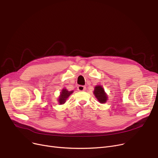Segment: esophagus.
Returning a JSON list of instances; mask_svg holds the SVG:
<instances>
[{
	"label": "esophagus",
	"instance_id": "34e87169",
	"mask_svg": "<svg viewBox=\"0 0 158 158\" xmlns=\"http://www.w3.org/2000/svg\"><path fill=\"white\" fill-rule=\"evenodd\" d=\"M77 89H78L79 91H85V90H86V86H82V85H79V86H78V87H77Z\"/></svg>",
	"mask_w": 158,
	"mask_h": 158
}]
</instances>
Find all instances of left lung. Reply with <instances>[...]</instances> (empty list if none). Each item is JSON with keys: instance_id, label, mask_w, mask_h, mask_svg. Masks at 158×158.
Returning a JSON list of instances; mask_svg holds the SVG:
<instances>
[{"instance_id": "left-lung-1", "label": "left lung", "mask_w": 158, "mask_h": 158, "mask_svg": "<svg viewBox=\"0 0 158 158\" xmlns=\"http://www.w3.org/2000/svg\"><path fill=\"white\" fill-rule=\"evenodd\" d=\"M94 94L99 102L101 104L106 103L107 100V95L105 93L104 89H103L102 86H96L95 87Z\"/></svg>"}]
</instances>
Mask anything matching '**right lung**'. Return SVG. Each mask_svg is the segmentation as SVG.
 I'll use <instances>...</instances> for the list:
<instances>
[{"mask_svg":"<svg viewBox=\"0 0 158 158\" xmlns=\"http://www.w3.org/2000/svg\"><path fill=\"white\" fill-rule=\"evenodd\" d=\"M73 91H68L66 89L64 88L62 89L61 92L60 94V95L58 98V102H59L60 104H64L66 102V100L69 98V97L73 93Z\"/></svg>","mask_w":158,"mask_h":158,"instance_id":"add662e5","label":"right lung"}]
</instances>
